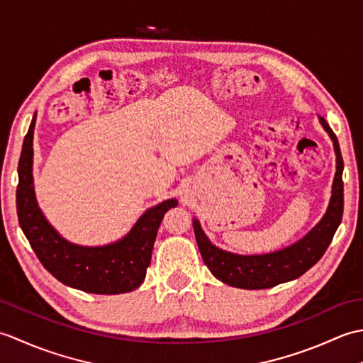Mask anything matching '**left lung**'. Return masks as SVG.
I'll list each match as a JSON object with an SVG mask.
<instances>
[{
    "instance_id": "1",
    "label": "left lung",
    "mask_w": 363,
    "mask_h": 363,
    "mask_svg": "<svg viewBox=\"0 0 363 363\" xmlns=\"http://www.w3.org/2000/svg\"><path fill=\"white\" fill-rule=\"evenodd\" d=\"M320 123L334 142L337 172L325 217L306 237L281 251L259 254V256H240L212 245L199 221L194 218V230L201 257L211 273L221 282L246 290L269 289L303 276L326 252L343 215V157L334 130L323 117H320Z\"/></svg>"
}]
</instances>
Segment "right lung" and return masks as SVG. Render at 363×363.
Instances as JSON below:
<instances>
[{"label": "right lung", "mask_w": 363, "mask_h": 363, "mask_svg": "<svg viewBox=\"0 0 363 363\" xmlns=\"http://www.w3.org/2000/svg\"><path fill=\"white\" fill-rule=\"evenodd\" d=\"M35 115L23 142L18 160L17 213L23 233L42 265L57 281L87 293L117 295L135 290L150 267L154 240L168 209L177 206L167 199L146 211L121 240L106 246H79L67 242L38 209L33 179V138Z\"/></svg>", "instance_id": "1"}]
</instances>
